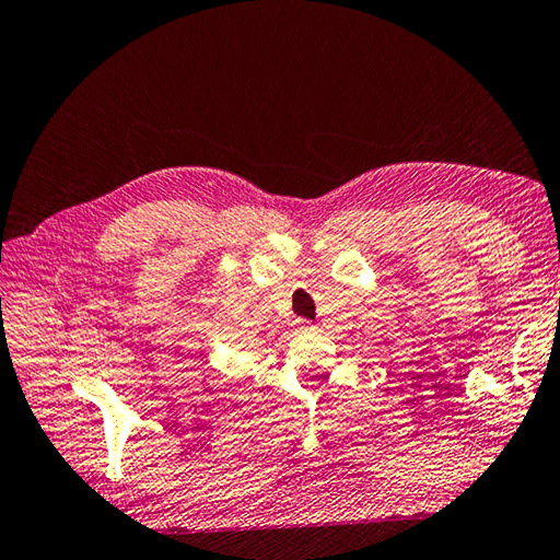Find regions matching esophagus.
<instances>
[{"label": "esophagus", "mask_w": 560, "mask_h": 560, "mask_svg": "<svg viewBox=\"0 0 560 560\" xmlns=\"http://www.w3.org/2000/svg\"><path fill=\"white\" fill-rule=\"evenodd\" d=\"M295 327H299V330H303V332H308V330H313V325H311L308 320H295Z\"/></svg>", "instance_id": "34e87169"}]
</instances>
